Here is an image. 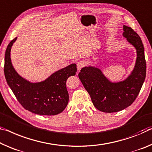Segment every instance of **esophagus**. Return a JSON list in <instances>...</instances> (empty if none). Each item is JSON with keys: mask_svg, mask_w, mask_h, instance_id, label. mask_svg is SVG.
Wrapping results in <instances>:
<instances>
[{"mask_svg": "<svg viewBox=\"0 0 152 152\" xmlns=\"http://www.w3.org/2000/svg\"><path fill=\"white\" fill-rule=\"evenodd\" d=\"M84 66H85V63H84V62L78 61V63H77V69H78V71H80Z\"/></svg>", "mask_w": 152, "mask_h": 152, "instance_id": "34e87169", "label": "esophagus"}]
</instances>
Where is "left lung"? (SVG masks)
<instances>
[{
    "mask_svg": "<svg viewBox=\"0 0 152 152\" xmlns=\"http://www.w3.org/2000/svg\"><path fill=\"white\" fill-rule=\"evenodd\" d=\"M122 36L136 49L137 59L131 74L123 80L112 82L95 65L83 67L78 77L97 110L117 112L131 105L138 96L146 76L144 47L139 36L131 27L123 26Z\"/></svg>",
    "mask_w": 152,
    "mask_h": 152,
    "instance_id": "8db88e82",
    "label": "left lung"
}]
</instances>
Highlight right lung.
<instances>
[{
    "label": "right lung",
    "mask_w": 152,
    "mask_h": 152,
    "mask_svg": "<svg viewBox=\"0 0 152 152\" xmlns=\"http://www.w3.org/2000/svg\"><path fill=\"white\" fill-rule=\"evenodd\" d=\"M17 38L7 46L4 57V72L9 86L26 110L43 115L60 114L68 103L66 80L76 74V65L72 64L55 72L44 80L32 83L21 76L12 64L11 50Z\"/></svg>",
    "instance_id": "obj_1"
}]
</instances>
